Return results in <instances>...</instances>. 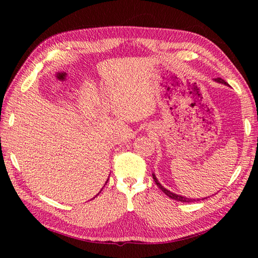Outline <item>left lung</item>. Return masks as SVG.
Instances as JSON below:
<instances>
[{
	"label": "left lung",
	"instance_id": "8db88e82",
	"mask_svg": "<svg viewBox=\"0 0 258 258\" xmlns=\"http://www.w3.org/2000/svg\"><path fill=\"white\" fill-rule=\"evenodd\" d=\"M215 81H216V82H220V83H223V84H227L226 82L224 81V80H222V79H215ZM152 175H153V179H154L155 184L158 186V188H161L163 193L165 194V195H167L168 197H171V199H173V200H175V201H178V202H183V203H190V202L200 201V200H191V199H187V197H184V196H180V195H177V194H174V193H172V191L167 190L165 187H163V186L160 184V182H158V180H157V178H156V176H155L154 174H152ZM202 200H205V199H202Z\"/></svg>",
	"mask_w": 258,
	"mask_h": 258
}]
</instances>
